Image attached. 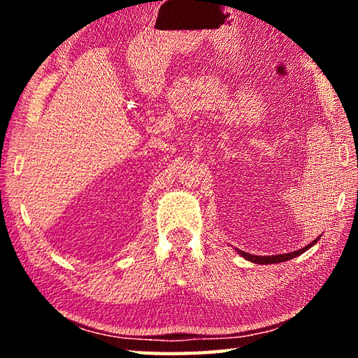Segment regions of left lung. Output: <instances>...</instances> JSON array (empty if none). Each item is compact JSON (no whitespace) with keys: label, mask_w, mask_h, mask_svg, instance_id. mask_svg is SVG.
Masks as SVG:
<instances>
[{"label":"left lung","mask_w":358,"mask_h":358,"mask_svg":"<svg viewBox=\"0 0 358 358\" xmlns=\"http://www.w3.org/2000/svg\"><path fill=\"white\" fill-rule=\"evenodd\" d=\"M320 237H317L316 240L313 241V243H310V245H306L305 248H301V250H299V251H292V252H289V254H278V256H254V254H250V252H245V251H240V250H237V252L240 254L241 257H245L246 260H250V262H254V264H262V265H268V264H280V262H286V260H289V259H294V257H296V256H300V254H303L305 251H308L310 250L311 246H314L317 243V240H319Z\"/></svg>","instance_id":"obj_1"}]
</instances>
